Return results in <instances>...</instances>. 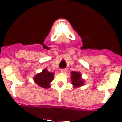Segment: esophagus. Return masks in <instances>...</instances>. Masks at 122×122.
<instances>
[{
    "mask_svg": "<svg viewBox=\"0 0 122 122\" xmlns=\"http://www.w3.org/2000/svg\"><path fill=\"white\" fill-rule=\"evenodd\" d=\"M60 72L62 73H65L66 72V70L65 68H62L61 69V70H60Z\"/></svg>",
    "mask_w": 122,
    "mask_h": 122,
    "instance_id": "1",
    "label": "esophagus"
}]
</instances>
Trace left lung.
<instances>
[{
  "instance_id": "left-lung-1",
  "label": "left lung",
  "mask_w": 122,
  "mask_h": 122,
  "mask_svg": "<svg viewBox=\"0 0 122 122\" xmlns=\"http://www.w3.org/2000/svg\"><path fill=\"white\" fill-rule=\"evenodd\" d=\"M71 80L72 85L74 88L81 87L84 84V80L82 79L81 74L79 72H71Z\"/></svg>"
}]
</instances>
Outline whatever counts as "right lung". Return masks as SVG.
I'll return each instance as SVG.
<instances>
[{"label":"right lung","mask_w":122,"mask_h":122,"mask_svg":"<svg viewBox=\"0 0 122 122\" xmlns=\"http://www.w3.org/2000/svg\"><path fill=\"white\" fill-rule=\"evenodd\" d=\"M54 73L49 72L47 69H44L42 72L38 73L33 77V81L40 87L44 89H48L50 87V83L52 81Z\"/></svg>","instance_id":"add662e5"}]
</instances>
